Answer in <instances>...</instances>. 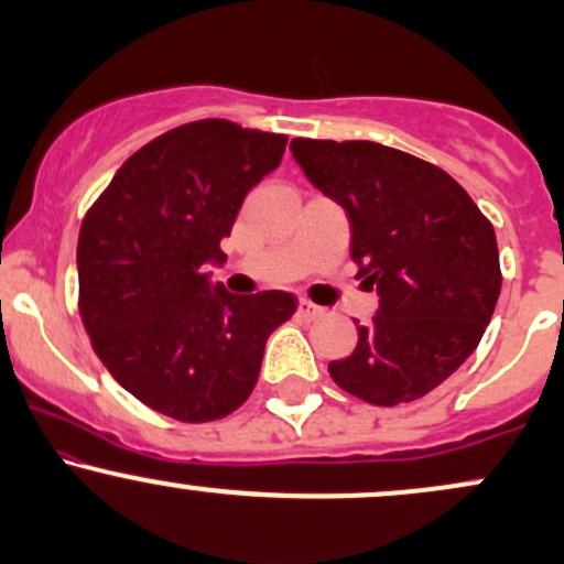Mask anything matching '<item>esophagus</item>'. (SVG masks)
Segmentation results:
<instances>
[{"label":"esophagus","instance_id":"obj_1","mask_svg":"<svg viewBox=\"0 0 564 564\" xmlns=\"http://www.w3.org/2000/svg\"><path fill=\"white\" fill-rule=\"evenodd\" d=\"M300 313L304 315V318H321L323 307H321V304L310 302V300H300Z\"/></svg>","mask_w":564,"mask_h":564}]
</instances>
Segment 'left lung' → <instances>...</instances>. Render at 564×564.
I'll return each instance as SVG.
<instances>
[{"mask_svg":"<svg viewBox=\"0 0 564 564\" xmlns=\"http://www.w3.org/2000/svg\"><path fill=\"white\" fill-rule=\"evenodd\" d=\"M323 196L347 212L349 257L377 286L352 355L328 364L371 405L424 398L480 345L501 294L494 225L448 172L368 140H291Z\"/></svg>","mask_w":564,"mask_h":564,"instance_id":"1","label":"left lung"}]
</instances>
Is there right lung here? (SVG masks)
Returning <instances> with one entry per match:
<instances>
[{
	"label": "right lung",
	"mask_w": 564,
	"mask_h": 564,
	"mask_svg": "<svg viewBox=\"0 0 564 564\" xmlns=\"http://www.w3.org/2000/svg\"><path fill=\"white\" fill-rule=\"evenodd\" d=\"M283 151L286 134L191 121L132 153L84 217V328L111 377L164 416L200 424L243 405L268 336L294 315L289 291L230 294L206 273Z\"/></svg>",
	"instance_id": "add662e5"
}]
</instances>
